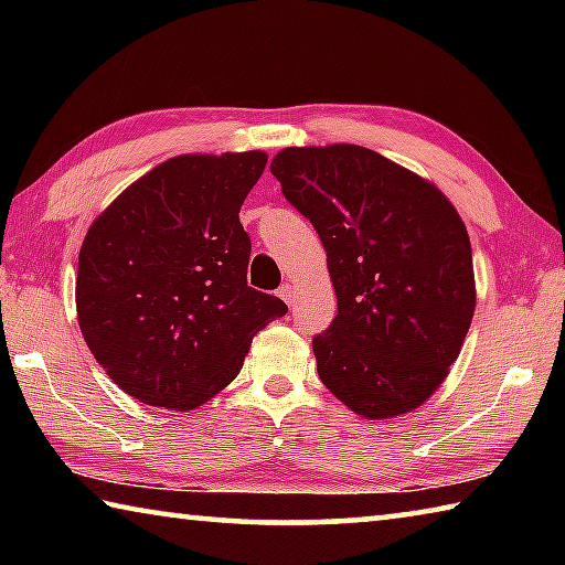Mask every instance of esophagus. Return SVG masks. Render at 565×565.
Listing matches in <instances>:
<instances>
[{
  "instance_id": "34e87169",
  "label": "esophagus",
  "mask_w": 565,
  "mask_h": 565,
  "mask_svg": "<svg viewBox=\"0 0 565 565\" xmlns=\"http://www.w3.org/2000/svg\"><path fill=\"white\" fill-rule=\"evenodd\" d=\"M279 296H281V299L286 301V303H294V289H291V284H281L279 286Z\"/></svg>"
}]
</instances>
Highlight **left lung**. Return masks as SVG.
<instances>
[{
	"label": "left lung",
	"instance_id": "obj_1",
	"mask_svg": "<svg viewBox=\"0 0 565 565\" xmlns=\"http://www.w3.org/2000/svg\"><path fill=\"white\" fill-rule=\"evenodd\" d=\"M271 174L327 248L339 313L313 337L323 386L371 420L418 408L473 319L461 216L431 181L356 145L281 149Z\"/></svg>",
	"mask_w": 565,
	"mask_h": 565
}]
</instances>
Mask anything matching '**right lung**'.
<instances>
[{"label":"right lung","mask_w":565,"mask_h":565,"mask_svg":"<svg viewBox=\"0 0 565 565\" xmlns=\"http://www.w3.org/2000/svg\"><path fill=\"white\" fill-rule=\"evenodd\" d=\"M264 151L181 154L134 181L79 248L76 319L107 376L141 404L191 411L232 384L256 331L289 311L246 284L238 222Z\"/></svg>","instance_id":"1"}]
</instances>
